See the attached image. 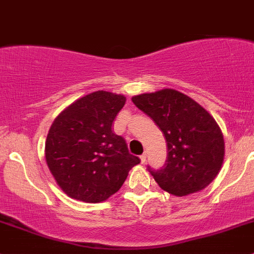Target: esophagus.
<instances>
[{
	"label": "esophagus",
	"instance_id": "1",
	"mask_svg": "<svg viewBox=\"0 0 254 254\" xmlns=\"http://www.w3.org/2000/svg\"><path fill=\"white\" fill-rule=\"evenodd\" d=\"M140 160H141L142 165H145V162H146V155H141V156H140Z\"/></svg>",
	"mask_w": 254,
	"mask_h": 254
}]
</instances>
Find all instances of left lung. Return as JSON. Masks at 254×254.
I'll return each instance as SVG.
<instances>
[{
	"label": "left lung",
	"instance_id": "obj_1",
	"mask_svg": "<svg viewBox=\"0 0 254 254\" xmlns=\"http://www.w3.org/2000/svg\"><path fill=\"white\" fill-rule=\"evenodd\" d=\"M160 127L167 142V160L161 170H147L163 190L177 196L209 186L221 168L224 136L214 118L200 104L175 89L131 98Z\"/></svg>",
	"mask_w": 254,
	"mask_h": 254
}]
</instances>
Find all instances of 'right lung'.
I'll use <instances>...</instances> for the list:
<instances>
[{
    "instance_id": "1",
    "label": "right lung",
    "mask_w": 254,
    "mask_h": 254,
    "mask_svg": "<svg viewBox=\"0 0 254 254\" xmlns=\"http://www.w3.org/2000/svg\"><path fill=\"white\" fill-rule=\"evenodd\" d=\"M125 101L122 94L97 91L77 99L54 120L45 158L56 183L71 198L86 203L107 200L140 163L124 137L112 130Z\"/></svg>"
}]
</instances>
